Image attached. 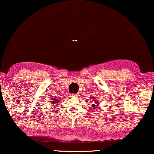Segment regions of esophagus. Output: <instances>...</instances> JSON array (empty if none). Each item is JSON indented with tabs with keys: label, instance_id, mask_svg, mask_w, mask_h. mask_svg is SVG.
<instances>
[{
	"label": "esophagus",
	"instance_id": "esophagus-1",
	"mask_svg": "<svg viewBox=\"0 0 154 154\" xmlns=\"http://www.w3.org/2000/svg\"><path fill=\"white\" fill-rule=\"evenodd\" d=\"M70 96H71V97H72V98H76V97H78V96H79V94H72L70 95Z\"/></svg>",
	"mask_w": 154,
	"mask_h": 154
}]
</instances>
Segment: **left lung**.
Returning <instances> with one entry per match:
<instances>
[{"label":"left lung","mask_w":154,"mask_h":154,"mask_svg":"<svg viewBox=\"0 0 154 154\" xmlns=\"http://www.w3.org/2000/svg\"><path fill=\"white\" fill-rule=\"evenodd\" d=\"M93 98H94V97H93ZM91 102H92V101H91ZM97 103H98V100H94V103H92V107H93V108L96 107V109H98V104ZM95 104H97L96 106L94 105Z\"/></svg>","instance_id":"1"}]
</instances>
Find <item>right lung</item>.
Returning <instances> with one entry per match:
<instances>
[{
	"label": "right lung",
	"mask_w": 154,
	"mask_h": 154,
	"mask_svg": "<svg viewBox=\"0 0 154 154\" xmlns=\"http://www.w3.org/2000/svg\"><path fill=\"white\" fill-rule=\"evenodd\" d=\"M51 101L52 102V103H58V101H59V99H58V98H53V99H51Z\"/></svg>",
	"instance_id": "right-lung-1"
}]
</instances>
